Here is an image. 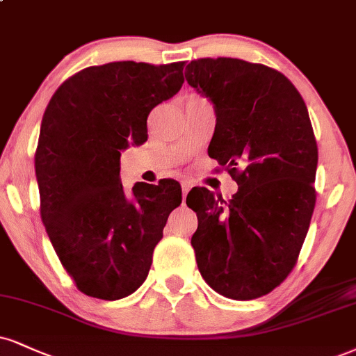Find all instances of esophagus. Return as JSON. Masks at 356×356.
Masks as SVG:
<instances>
[{
	"mask_svg": "<svg viewBox=\"0 0 356 356\" xmlns=\"http://www.w3.org/2000/svg\"><path fill=\"white\" fill-rule=\"evenodd\" d=\"M181 187H182V195L186 197L187 195V192L191 191V187H192V184L189 182V181H182L181 182Z\"/></svg>",
	"mask_w": 356,
	"mask_h": 356,
	"instance_id": "1",
	"label": "esophagus"
}]
</instances>
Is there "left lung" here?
<instances>
[{
    "label": "left lung",
    "mask_w": 356,
    "mask_h": 356,
    "mask_svg": "<svg viewBox=\"0 0 356 356\" xmlns=\"http://www.w3.org/2000/svg\"><path fill=\"white\" fill-rule=\"evenodd\" d=\"M186 79L213 102L209 156L238 186L229 202L187 194L197 267L217 293L254 300L293 270L310 227L318 147L307 106L280 71L237 58L195 59Z\"/></svg>",
    "instance_id": "1"
}]
</instances>
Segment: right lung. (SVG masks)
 I'll return each mask as SVG.
<instances>
[{"label":"right lung","instance_id":"1","mask_svg":"<svg viewBox=\"0 0 356 356\" xmlns=\"http://www.w3.org/2000/svg\"><path fill=\"white\" fill-rule=\"evenodd\" d=\"M184 61H115L76 72L51 97L34 154L40 212L81 292L119 300L144 284L167 217L182 202L172 179L121 184V151L147 140V115L184 83Z\"/></svg>","mask_w":356,"mask_h":356}]
</instances>
